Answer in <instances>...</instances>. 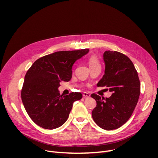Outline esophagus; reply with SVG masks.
<instances>
[{
	"mask_svg": "<svg viewBox=\"0 0 158 158\" xmlns=\"http://www.w3.org/2000/svg\"><path fill=\"white\" fill-rule=\"evenodd\" d=\"M82 96H83L84 98H88L90 97V95L87 92H84L83 94H82Z\"/></svg>",
	"mask_w": 158,
	"mask_h": 158,
	"instance_id": "1",
	"label": "esophagus"
}]
</instances>
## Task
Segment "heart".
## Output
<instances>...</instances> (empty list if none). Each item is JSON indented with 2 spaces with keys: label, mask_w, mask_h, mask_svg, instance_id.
<instances>
[{
  "label": "heart",
  "mask_w": 158,
  "mask_h": 158,
  "mask_svg": "<svg viewBox=\"0 0 158 158\" xmlns=\"http://www.w3.org/2000/svg\"><path fill=\"white\" fill-rule=\"evenodd\" d=\"M88 64L89 66V69L95 67V66H101L100 61H99L97 57L95 56H92L89 58Z\"/></svg>",
  "instance_id": "b5f03b06"
}]
</instances>
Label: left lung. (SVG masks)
<instances>
[{"label": "left lung", "instance_id": "8db88e82", "mask_svg": "<svg viewBox=\"0 0 158 158\" xmlns=\"http://www.w3.org/2000/svg\"><path fill=\"white\" fill-rule=\"evenodd\" d=\"M103 60L104 75L97 86L108 88L112 95L106 98L91 95L97 102L92 118L101 128L110 131L119 128L131 117L139 97L140 82L133 63L126 55L106 51Z\"/></svg>", "mask_w": 158, "mask_h": 158}]
</instances>
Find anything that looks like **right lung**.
Listing matches in <instances>:
<instances>
[{"mask_svg": "<svg viewBox=\"0 0 158 158\" xmlns=\"http://www.w3.org/2000/svg\"><path fill=\"white\" fill-rule=\"evenodd\" d=\"M89 52V49L59 51L37 60L27 72L21 97L29 117L47 129H54L67 120L73 103L82 98L81 93L60 95V82L69 81L72 66Z\"/></svg>", "mask_w": 158, "mask_h": 158, "instance_id": "add662e5", "label": "right lung"}]
</instances>
